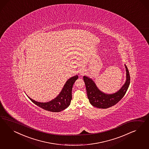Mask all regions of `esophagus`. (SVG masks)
Wrapping results in <instances>:
<instances>
[{
  "label": "esophagus",
  "instance_id": "1",
  "mask_svg": "<svg viewBox=\"0 0 149 149\" xmlns=\"http://www.w3.org/2000/svg\"><path fill=\"white\" fill-rule=\"evenodd\" d=\"M80 74H81V75H84L85 74V72H81V73H80Z\"/></svg>",
  "mask_w": 149,
  "mask_h": 149
}]
</instances>
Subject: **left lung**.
Listing matches in <instances>:
<instances>
[{"mask_svg":"<svg viewBox=\"0 0 149 149\" xmlns=\"http://www.w3.org/2000/svg\"><path fill=\"white\" fill-rule=\"evenodd\" d=\"M126 69V81L122 88L116 93L107 95L101 92L95 85V82L88 77H83L86 85L87 95L90 103L93 107L101 109L111 107L122 99L126 94L130 84V75L129 70L125 65Z\"/></svg>","mask_w":149,"mask_h":149,"instance_id":"left-lung-1","label":"left lung"}]
</instances>
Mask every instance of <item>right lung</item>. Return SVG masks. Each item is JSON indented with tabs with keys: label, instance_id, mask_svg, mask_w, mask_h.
Returning a JSON list of instances; mask_svg holds the SVG:
<instances>
[{
	"label": "right lung",
	"instance_id": "right-lung-1",
	"mask_svg": "<svg viewBox=\"0 0 149 149\" xmlns=\"http://www.w3.org/2000/svg\"><path fill=\"white\" fill-rule=\"evenodd\" d=\"M78 79V76L75 75L68 79L66 82L63 89L59 93V95L54 99L47 103L38 102L28 97L32 101L33 103L36 104L37 106L41 108L51 112H59L64 109L68 108L70 104L71 100L72 99V86L75 81Z\"/></svg>",
	"mask_w": 149,
	"mask_h": 149
}]
</instances>
